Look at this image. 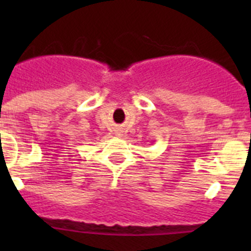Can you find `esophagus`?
I'll use <instances>...</instances> for the list:
<instances>
[{
  "mask_svg": "<svg viewBox=\"0 0 251 251\" xmlns=\"http://www.w3.org/2000/svg\"><path fill=\"white\" fill-rule=\"evenodd\" d=\"M117 136H119V137H121V132H117Z\"/></svg>",
  "mask_w": 251,
  "mask_h": 251,
  "instance_id": "34e87169",
  "label": "esophagus"
}]
</instances>
